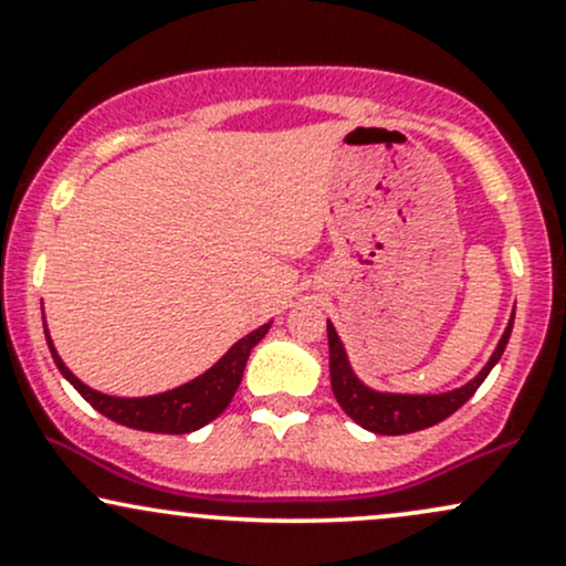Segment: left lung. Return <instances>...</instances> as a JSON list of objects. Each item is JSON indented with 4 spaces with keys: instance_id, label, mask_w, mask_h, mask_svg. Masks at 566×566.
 <instances>
[{
    "instance_id": "left-lung-1",
    "label": "left lung",
    "mask_w": 566,
    "mask_h": 566,
    "mask_svg": "<svg viewBox=\"0 0 566 566\" xmlns=\"http://www.w3.org/2000/svg\"><path fill=\"white\" fill-rule=\"evenodd\" d=\"M513 314H516V305L511 311L509 327L500 335L495 350L486 359V365L479 369L476 375L463 386L450 388V391L439 394H405V391H382V388L369 386L356 375V369L350 367L348 350L343 346L340 335H337L335 324L327 319V340H329V380H333V394L337 405L343 407V412L354 420L356 426H361L365 431L382 433V437H401V433L423 431L441 423L444 418H450L454 409H460L465 401L471 399L473 391L482 386L490 369L497 365L500 356H503L505 346H509V337L513 329Z\"/></svg>"
}]
</instances>
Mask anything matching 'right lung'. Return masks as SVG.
<instances>
[{"label":"right lung","instance_id":"obj_1","mask_svg":"<svg viewBox=\"0 0 566 566\" xmlns=\"http://www.w3.org/2000/svg\"><path fill=\"white\" fill-rule=\"evenodd\" d=\"M42 322H44V308H42ZM274 322H265L252 333L239 337L233 346L226 350L223 356L212 365L210 369L197 375L193 380L184 382V386L170 388V391L151 394V396H112L90 388L87 382L76 378L71 369L63 365V359L57 356L53 346V337L48 333V322H44V337H48L50 354H53L57 369L66 378L71 386L80 391L84 399L93 405L97 412L106 415L114 423L135 428V431H151V433H191L199 431L201 426H207L210 420H216L229 401L237 394L239 382H242L247 359H250V350L263 340L265 333L271 329Z\"/></svg>","mask_w":566,"mask_h":566}]
</instances>
